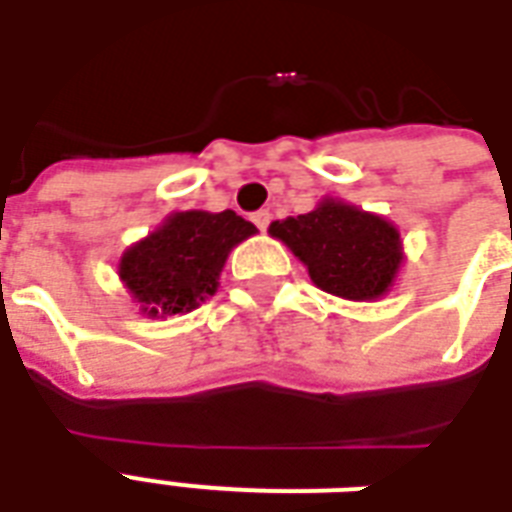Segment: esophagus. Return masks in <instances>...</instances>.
Returning a JSON list of instances; mask_svg holds the SVG:
<instances>
[{"instance_id": "esophagus-1", "label": "esophagus", "mask_w": 512, "mask_h": 512, "mask_svg": "<svg viewBox=\"0 0 512 512\" xmlns=\"http://www.w3.org/2000/svg\"><path fill=\"white\" fill-rule=\"evenodd\" d=\"M252 222H255L257 227H260V230H266L268 222H271V213H268V211H257V213H252Z\"/></svg>"}]
</instances>
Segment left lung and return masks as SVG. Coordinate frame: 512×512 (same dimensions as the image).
<instances>
[{"mask_svg": "<svg viewBox=\"0 0 512 512\" xmlns=\"http://www.w3.org/2000/svg\"><path fill=\"white\" fill-rule=\"evenodd\" d=\"M268 233L299 257L318 288L348 301L386 296L406 257L395 224L337 197H323L310 213L271 222Z\"/></svg>", "mask_w": 512, "mask_h": 512, "instance_id": "left-lung-1", "label": "left lung"}]
</instances>
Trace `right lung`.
<instances>
[{"mask_svg":"<svg viewBox=\"0 0 512 512\" xmlns=\"http://www.w3.org/2000/svg\"><path fill=\"white\" fill-rule=\"evenodd\" d=\"M255 233L235 211H175L128 246L117 277L147 318L183 315L216 293L227 255Z\"/></svg>","mask_w":512,"mask_h":512,"instance_id":"right-lung-1","label":"right lung"}]
</instances>
